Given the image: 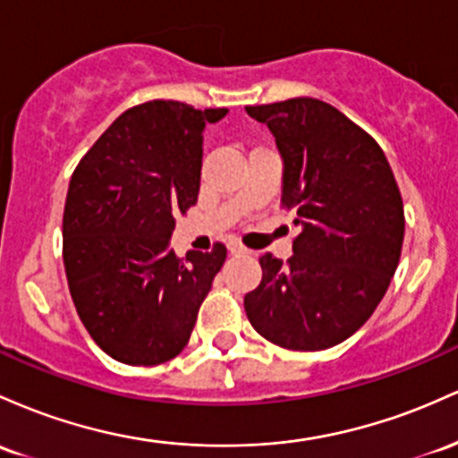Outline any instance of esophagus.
<instances>
[{
	"mask_svg": "<svg viewBox=\"0 0 458 458\" xmlns=\"http://www.w3.org/2000/svg\"><path fill=\"white\" fill-rule=\"evenodd\" d=\"M227 249H229V253L231 255H244L246 253V249L242 244H238V242H229L227 244Z\"/></svg>",
	"mask_w": 458,
	"mask_h": 458,
	"instance_id": "obj_1",
	"label": "esophagus"
}]
</instances>
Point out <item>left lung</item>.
<instances>
[{"mask_svg":"<svg viewBox=\"0 0 458 458\" xmlns=\"http://www.w3.org/2000/svg\"><path fill=\"white\" fill-rule=\"evenodd\" d=\"M246 112L275 136L281 203L301 227L290 259H259L246 316L276 346L325 351L366 325L387 292L403 250V197L383 148L337 107L296 97Z\"/></svg>","mask_w":458,"mask_h":458,"instance_id":"8db88e82","label":"left lung"}]
</instances>
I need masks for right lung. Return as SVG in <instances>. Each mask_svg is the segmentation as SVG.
Wrapping results in <instances>:
<instances>
[{"instance_id": "1", "label": "right lung", "mask_w": 458, "mask_h": 458, "mask_svg": "<svg viewBox=\"0 0 458 458\" xmlns=\"http://www.w3.org/2000/svg\"><path fill=\"white\" fill-rule=\"evenodd\" d=\"M227 107L182 101L130 107L77 164L66 192L63 257L80 320L127 366L183 351L227 249H171L174 216L197 203L203 130Z\"/></svg>"}]
</instances>
